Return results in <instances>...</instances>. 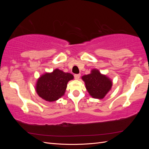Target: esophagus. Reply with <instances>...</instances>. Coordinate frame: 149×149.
I'll list each match as a JSON object with an SVG mask.
<instances>
[{
	"instance_id": "obj_1",
	"label": "esophagus",
	"mask_w": 149,
	"mask_h": 149,
	"mask_svg": "<svg viewBox=\"0 0 149 149\" xmlns=\"http://www.w3.org/2000/svg\"><path fill=\"white\" fill-rule=\"evenodd\" d=\"M80 76H81V74H74V79H79V78H80Z\"/></svg>"
}]
</instances>
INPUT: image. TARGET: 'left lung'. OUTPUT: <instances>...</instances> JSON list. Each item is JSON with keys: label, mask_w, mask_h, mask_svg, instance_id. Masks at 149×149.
I'll list each match as a JSON object with an SVG mask.
<instances>
[{"label": "left lung", "mask_w": 149, "mask_h": 149, "mask_svg": "<svg viewBox=\"0 0 149 149\" xmlns=\"http://www.w3.org/2000/svg\"><path fill=\"white\" fill-rule=\"evenodd\" d=\"M89 95L92 97L102 100L112 88V80L97 69H93L91 73L81 77Z\"/></svg>", "instance_id": "8db88e82"}]
</instances>
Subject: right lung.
Instances as JSON below:
<instances>
[{
  "instance_id": "right-lung-1",
  "label": "right lung",
  "mask_w": 149,
  "mask_h": 149,
  "mask_svg": "<svg viewBox=\"0 0 149 149\" xmlns=\"http://www.w3.org/2000/svg\"><path fill=\"white\" fill-rule=\"evenodd\" d=\"M73 78L72 74L56 68L40 76L36 83V92L45 101H55L64 96L68 83Z\"/></svg>"
}]
</instances>
